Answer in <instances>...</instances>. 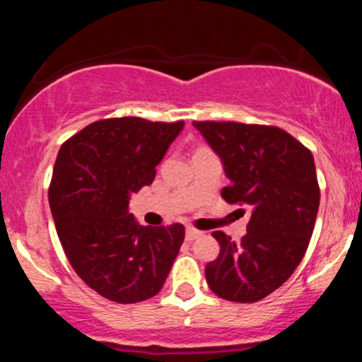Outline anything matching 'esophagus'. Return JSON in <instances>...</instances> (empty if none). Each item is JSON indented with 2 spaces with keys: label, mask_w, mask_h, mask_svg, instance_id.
Returning <instances> with one entry per match:
<instances>
[{
  "label": "esophagus",
  "mask_w": 362,
  "mask_h": 362,
  "mask_svg": "<svg viewBox=\"0 0 362 362\" xmlns=\"http://www.w3.org/2000/svg\"><path fill=\"white\" fill-rule=\"evenodd\" d=\"M201 235H202V231L195 230V228H187V231H185V240H187V242H192V240L199 238V236H201Z\"/></svg>",
  "instance_id": "esophagus-1"
}]
</instances>
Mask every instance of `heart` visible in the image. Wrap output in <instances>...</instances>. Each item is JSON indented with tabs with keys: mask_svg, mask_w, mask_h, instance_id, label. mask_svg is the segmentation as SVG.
<instances>
[{
	"mask_svg": "<svg viewBox=\"0 0 362 362\" xmlns=\"http://www.w3.org/2000/svg\"><path fill=\"white\" fill-rule=\"evenodd\" d=\"M202 149H207V148H197V149H195V151H202Z\"/></svg>",
	"mask_w": 362,
	"mask_h": 362,
	"instance_id": "1",
	"label": "heart"
}]
</instances>
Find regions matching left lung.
I'll list each match as a JSON object with an SVG mask.
<instances>
[{
  "label": "left lung",
  "mask_w": 362,
  "mask_h": 362,
  "mask_svg": "<svg viewBox=\"0 0 362 362\" xmlns=\"http://www.w3.org/2000/svg\"><path fill=\"white\" fill-rule=\"evenodd\" d=\"M223 160L228 204L250 206L247 235L236 243L214 231L218 259L206 281L219 298L255 303L281 288L308 248L320 204L313 155L284 129L264 124L194 120Z\"/></svg>",
  "instance_id": "obj_1"
}]
</instances>
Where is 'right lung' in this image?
I'll return each instance as SVG.
<instances>
[{"label":"right lung","mask_w":362,"mask_h":362,"mask_svg":"<svg viewBox=\"0 0 362 362\" xmlns=\"http://www.w3.org/2000/svg\"><path fill=\"white\" fill-rule=\"evenodd\" d=\"M182 127L184 120L102 119L57 153L49 185L57 236L74 272L107 300L132 305L160 293L184 243V224L139 226L127 211Z\"/></svg>","instance_id":"obj_1"}]
</instances>
